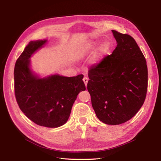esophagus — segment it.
<instances>
[{
    "mask_svg": "<svg viewBox=\"0 0 161 161\" xmlns=\"http://www.w3.org/2000/svg\"><path fill=\"white\" fill-rule=\"evenodd\" d=\"M88 81H89L88 78L85 76V77L83 78V82H84V83H85V85L86 86V85H87V82H88Z\"/></svg>",
    "mask_w": 161,
    "mask_h": 161,
    "instance_id": "esophagus-1",
    "label": "esophagus"
}]
</instances>
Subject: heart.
Returning <instances> with one entry per match:
<instances>
[{
    "mask_svg": "<svg viewBox=\"0 0 161 161\" xmlns=\"http://www.w3.org/2000/svg\"><path fill=\"white\" fill-rule=\"evenodd\" d=\"M98 41H92L85 43V45L82 47L81 50V54L85 56L88 55L89 53L92 52L96 47ZM110 42L108 40H103L100 43L99 46L97 47V50L95 52V54L92 56V62L93 64H97L99 62L103 56L110 49Z\"/></svg>",
    "mask_w": 161,
    "mask_h": 161,
    "instance_id": "heart-1",
    "label": "heart"
}]
</instances>
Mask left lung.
<instances>
[{
  "mask_svg": "<svg viewBox=\"0 0 161 161\" xmlns=\"http://www.w3.org/2000/svg\"><path fill=\"white\" fill-rule=\"evenodd\" d=\"M117 46L111 55L89 71L87 89L102 122L119 125L138 113L147 92L146 59L134 39L111 30Z\"/></svg>",
  "mask_w": 161,
  "mask_h": 161,
  "instance_id": "1",
  "label": "left lung"
}]
</instances>
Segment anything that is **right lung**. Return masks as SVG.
<instances>
[{
  "label": "right lung",
  "instance_id": "1",
  "mask_svg": "<svg viewBox=\"0 0 161 161\" xmlns=\"http://www.w3.org/2000/svg\"><path fill=\"white\" fill-rule=\"evenodd\" d=\"M47 42L46 39L30 42L19 57L14 70V94L29 119L39 125L58 128L66 123L77 95L86 88L82 75L42 78L33 72L30 58Z\"/></svg>",
  "mask_w": 161,
  "mask_h": 161
}]
</instances>
